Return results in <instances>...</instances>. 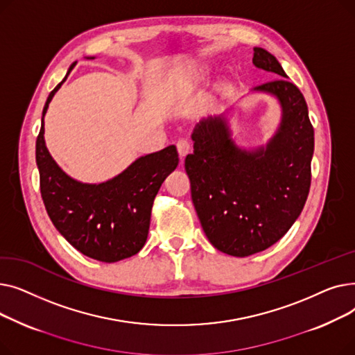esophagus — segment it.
<instances>
[{
	"label": "esophagus",
	"mask_w": 355,
	"mask_h": 355,
	"mask_svg": "<svg viewBox=\"0 0 355 355\" xmlns=\"http://www.w3.org/2000/svg\"><path fill=\"white\" fill-rule=\"evenodd\" d=\"M177 151H178V155H180L181 159L185 158L191 153V144L189 141H184V139L178 141L177 142Z\"/></svg>",
	"instance_id": "obj_1"
}]
</instances>
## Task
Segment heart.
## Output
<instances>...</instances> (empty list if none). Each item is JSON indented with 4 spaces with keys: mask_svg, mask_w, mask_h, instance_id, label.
<instances>
[{
    "mask_svg": "<svg viewBox=\"0 0 355 355\" xmlns=\"http://www.w3.org/2000/svg\"><path fill=\"white\" fill-rule=\"evenodd\" d=\"M209 71H210V64L207 62H194L190 66L184 67L173 74L170 78L171 89L177 93L187 92L206 79ZM223 86H225V80H220L217 83V87L220 89Z\"/></svg>",
    "mask_w": 355,
    "mask_h": 355,
    "instance_id": "1",
    "label": "heart"
}]
</instances>
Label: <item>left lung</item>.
<instances>
[{
    "label": "left lung",
    "instance_id": "8db88e82",
    "mask_svg": "<svg viewBox=\"0 0 355 355\" xmlns=\"http://www.w3.org/2000/svg\"><path fill=\"white\" fill-rule=\"evenodd\" d=\"M253 64L279 79L256 86L281 105L282 118L263 146L240 148L226 116L200 121L185 158L201 227L220 252L246 257L282 239L300 217L311 187L313 128L305 98L273 54L253 49Z\"/></svg>",
    "mask_w": 355,
    "mask_h": 355
}]
</instances>
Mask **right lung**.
I'll list each match as a JSON object with an SVG mask.
<instances>
[{
  "label": "right lung",
  "instance_id": "obj_1",
  "mask_svg": "<svg viewBox=\"0 0 355 355\" xmlns=\"http://www.w3.org/2000/svg\"><path fill=\"white\" fill-rule=\"evenodd\" d=\"M95 59V58H90ZM55 86L46 101L40 134L35 141V162L40 191L54 227L87 257L114 263L137 254L145 245L151 210L164 180L178 165L174 145L139 157L116 177L101 184H86L69 177L55 164L44 142V115Z\"/></svg>",
  "mask_w": 355,
  "mask_h": 355
}]
</instances>
